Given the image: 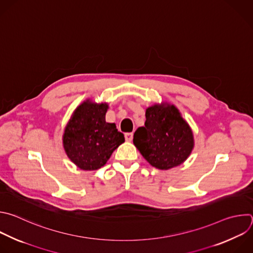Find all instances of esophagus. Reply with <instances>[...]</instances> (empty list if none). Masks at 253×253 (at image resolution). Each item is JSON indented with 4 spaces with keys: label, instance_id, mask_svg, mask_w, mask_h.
Wrapping results in <instances>:
<instances>
[{
    "label": "esophagus",
    "instance_id": "1",
    "mask_svg": "<svg viewBox=\"0 0 253 253\" xmlns=\"http://www.w3.org/2000/svg\"><path fill=\"white\" fill-rule=\"evenodd\" d=\"M132 137H133L132 132H126V133L125 134V138H126V141H131V140H132Z\"/></svg>",
    "mask_w": 253,
    "mask_h": 253
}]
</instances>
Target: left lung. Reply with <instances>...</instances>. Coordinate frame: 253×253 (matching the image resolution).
I'll use <instances>...</instances> for the list:
<instances>
[{"label": "left lung", "mask_w": 253, "mask_h": 253, "mask_svg": "<svg viewBox=\"0 0 253 253\" xmlns=\"http://www.w3.org/2000/svg\"><path fill=\"white\" fill-rule=\"evenodd\" d=\"M144 126L133 134V144L156 169L168 170L183 164L194 147L193 132L179 110L168 102L145 110Z\"/></svg>", "instance_id": "left-lung-1"}]
</instances>
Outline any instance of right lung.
<instances>
[{
	"instance_id": "obj_1",
	"label": "right lung",
	"mask_w": 253,
	"mask_h": 253,
	"mask_svg": "<svg viewBox=\"0 0 253 253\" xmlns=\"http://www.w3.org/2000/svg\"><path fill=\"white\" fill-rule=\"evenodd\" d=\"M108 103L85 99L73 113L64 134L63 146L68 158L83 170H96L110 160L125 136L116 124L106 122Z\"/></svg>"
}]
</instances>
